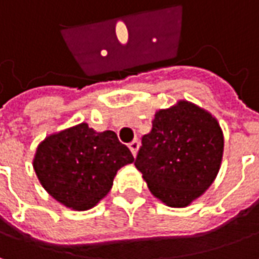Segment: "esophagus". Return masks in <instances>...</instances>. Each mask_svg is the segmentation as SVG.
I'll return each instance as SVG.
<instances>
[{
    "label": "esophagus",
    "instance_id": "34e87169",
    "mask_svg": "<svg viewBox=\"0 0 259 259\" xmlns=\"http://www.w3.org/2000/svg\"><path fill=\"white\" fill-rule=\"evenodd\" d=\"M139 146H140V143H139L138 139H135L133 142H130V143H129V149H130V150H132V153H133V156H136V155H138Z\"/></svg>",
    "mask_w": 259,
    "mask_h": 259
}]
</instances>
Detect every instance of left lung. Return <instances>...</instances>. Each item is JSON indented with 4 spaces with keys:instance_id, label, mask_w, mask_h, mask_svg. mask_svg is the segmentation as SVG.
<instances>
[{
    "instance_id": "1",
    "label": "left lung",
    "mask_w": 259,
    "mask_h": 259,
    "mask_svg": "<svg viewBox=\"0 0 259 259\" xmlns=\"http://www.w3.org/2000/svg\"><path fill=\"white\" fill-rule=\"evenodd\" d=\"M224 155L218 120L196 104L181 100L159 110L142 138L135 166L149 191L172 208H185L215 181Z\"/></svg>"
}]
</instances>
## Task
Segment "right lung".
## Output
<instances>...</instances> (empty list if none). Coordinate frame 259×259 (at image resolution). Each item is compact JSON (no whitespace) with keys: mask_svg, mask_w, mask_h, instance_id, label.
Instances as JSON below:
<instances>
[{"mask_svg":"<svg viewBox=\"0 0 259 259\" xmlns=\"http://www.w3.org/2000/svg\"><path fill=\"white\" fill-rule=\"evenodd\" d=\"M133 160L129 147L114 132H96L80 123L44 139L32 166L42 188L56 201L85 210L109 193L117 170Z\"/></svg>","mask_w":259,"mask_h":259,"instance_id":"obj_1","label":"right lung"}]
</instances>
